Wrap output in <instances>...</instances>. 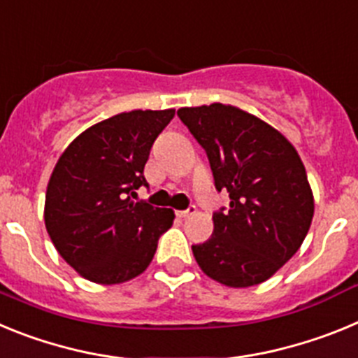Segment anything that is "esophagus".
I'll use <instances>...</instances> for the list:
<instances>
[{
    "label": "esophagus",
    "mask_w": 358,
    "mask_h": 358,
    "mask_svg": "<svg viewBox=\"0 0 358 358\" xmlns=\"http://www.w3.org/2000/svg\"><path fill=\"white\" fill-rule=\"evenodd\" d=\"M195 213V208H188V210H181V211H176V215L179 218H188Z\"/></svg>",
    "instance_id": "obj_1"
}]
</instances>
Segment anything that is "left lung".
I'll list each match as a JSON object with an SVG mask.
<instances>
[{
	"label": "left lung",
	"mask_w": 358,
	"mask_h": 358,
	"mask_svg": "<svg viewBox=\"0 0 358 358\" xmlns=\"http://www.w3.org/2000/svg\"><path fill=\"white\" fill-rule=\"evenodd\" d=\"M206 150L229 211L213 215V235L192 245L202 273L231 287L260 285L301 248L314 217L305 164L285 136L226 103L177 110Z\"/></svg>",
	"instance_id": "1"
}]
</instances>
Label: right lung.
Segmentation results:
<instances>
[{
  "instance_id": "add662e5",
  "label": "right lung",
  "mask_w": 358,
  "mask_h": 358,
  "mask_svg": "<svg viewBox=\"0 0 358 358\" xmlns=\"http://www.w3.org/2000/svg\"><path fill=\"white\" fill-rule=\"evenodd\" d=\"M176 109L129 110L85 129L50 177L44 224L59 255L82 278L118 285L145 273L173 210L134 202L143 169Z\"/></svg>"
}]
</instances>
